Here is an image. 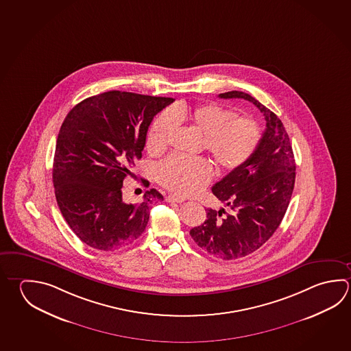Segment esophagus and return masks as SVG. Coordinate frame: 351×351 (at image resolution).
I'll return each mask as SVG.
<instances>
[{
	"instance_id": "obj_1",
	"label": "esophagus",
	"mask_w": 351,
	"mask_h": 351,
	"mask_svg": "<svg viewBox=\"0 0 351 351\" xmlns=\"http://www.w3.org/2000/svg\"><path fill=\"white\" fill-rule=\"evenodd\" d=\"M166 200L168 203H183L185 199L180 198V197H176V195H168Z\"/></svg>"
}]
</instances>
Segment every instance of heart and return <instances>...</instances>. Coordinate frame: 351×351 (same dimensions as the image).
<instances>
[{
  "mask_svg": "<svg viewBox=\"0 0 351 351\" xmlns=\"http://www.w3.org/2000/svg\"><path fill=\"white\" fill-rule=\"evenodd\" d=\"M176 123H186L203 134V147L210 153L217 167L232 172L249 162L261 140V130L255 120L235 116L230 108L214 102L193 106H174L153 121L147 134V148L151 153L163 152ZM156 177L168 191L179 195H191L209 183L213 177L210 160L205 157L172 156L160 163Z\"/></svg>",
  "mask_w": 351,
  "mask_h": 351,
  "instance_id": "b5f03b06",
  "label": "heart"
}]
</instances>
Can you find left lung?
Here are the masks:
<instances>
[{
  "instance_id": "obj_1",
  "label": "left lung",
  "mask_w": 351,
  "mask_h": 351,
  "mask_svg": "<svg viewBox=\"0 0 351 351\" xmlns=\"http://www.w3.org/2000/svg\"><path fill=\"white\" fill-rule=\"evenodd\" d=\"M221 99L252 102L266 120V130L254 156L213 186L228 209H206V220L191 230L199 247L221 260L252 254L278 229L293 193L295 162L287 131L280 119L255 97L228 91Z\"/></svg>"
}]
</instances>
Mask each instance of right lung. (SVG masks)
Masks as SVG:
<instances>
[{"label": "right lung", "mask_w": 351, "mask_h": 351, "mask_svg": "<svg viewBox=\"0 0 351 351\" xmlns=\"http://www.w3.org/2000/svg\"><path fill=\"white\" fill-rule=\"evenodd\" d=\"M173 101L112 90L79 102L65 117L53 184L65 221L90 247L114 251L134 243L146 229L151 205L163 199L149 189L141 203L128 204L121 188L142 157L153 117Z\"/></svg>", "instance_id": "1"}]
</instances>
